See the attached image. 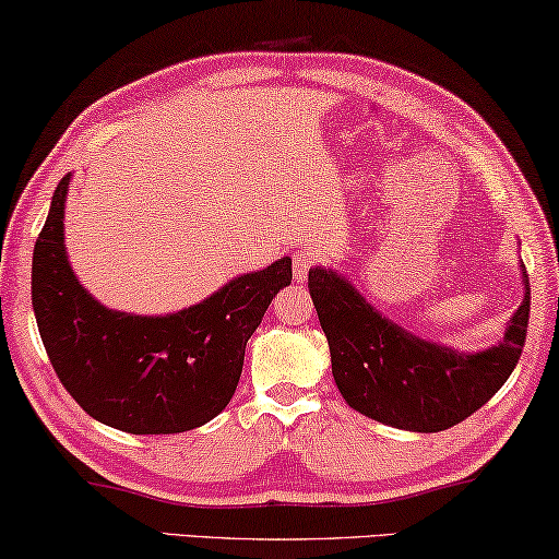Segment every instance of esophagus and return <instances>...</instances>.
I'll return each instance as SVG.
<instances>
[{"label":"esophagus","mask_w":559,"mask_h":559,"mask_svg":"<svg viewBox=\"0 0 559 559\" xmlns=\"http://www.w3.org/2000/svg\"><path fill=\"white\" fill-rule=\"evenodd\" d=\"M316 265V253L308 251V248H301V251L294 253V276L298 283H304L308 278V271Z\"/></svg>","instance_id":"1"}]
</instances>
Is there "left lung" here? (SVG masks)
Masks as SVG:
<instances>
[{
    "mask_svg": "<svg viewBox=\"0 0 559 559\" xmlns=\"http://www.w3.org/2000/svg\"><path fill=\"white\" fill-rule=\"evenodd\" d=\"M524 298L497 346L466 354L414 336L381 316L341 273L308 271L331 371L341 396L369 419L406 431H444L492 399L518 366L530 321V278Z\"/></svg>",
    "mask_w": 559,
    "mask_h": 559,
    "instance_id": "8db88e82",
    "label": "left lung"
}]
</instances>
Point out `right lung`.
Segmentation results:
<instances>
[{
    "label": "right lung",
    "mask_w": 559,
    "mask_h": 559,
    "mask_svg": "<svg viewBox=\"0 0 559 559\" xmlns=\"http://www.w3.org/2000/svg\"><path fill=\"white\" fill-rule=\"evenodd\" d=\"M52 195L32 255V308L41 344L70 396L93 419L128 435H180L226 409L246 344L273 296L290 283V258L243 273L168 316L112 311L87 294L64 251V198Z\"/></svg>",
    "instance_id": "obj_1"
}]
</instances>
